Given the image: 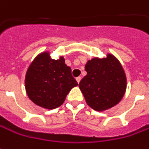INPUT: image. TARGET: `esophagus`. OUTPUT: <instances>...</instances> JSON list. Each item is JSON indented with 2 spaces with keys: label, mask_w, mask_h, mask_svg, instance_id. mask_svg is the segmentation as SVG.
<instances>
[{
  "label": "esophagus",
  "mask_w": 149,
  "mask_h": 149,
  "mask_svg": "<svg viewBox=\"0 0 149 149\" xmlns=\"http://www.w3.org/2000/svg\"><path fill=\"white\" fill-rule=\"evenodd\" d=\"M81 80V77H77L76 78V81L78 82V84H79V82Z\"/></svg>",
  "instance_id": "esophagus-1"
}]
</instances>
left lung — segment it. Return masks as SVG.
<instances>
[{
	"label": "left lung",
	"instance_id": "obj_1",
	"mask_svg": "<svg viewBox=\"0 0 149 149\" xmlns=\"http://www.w3.org/2000/svg\"><path fill=\"white\" fill-rule=\"evenodd\" d=\"M87 75L79 84L87 104L103 111L118 104L125 93L127 80L120 62L112 54L92 58L85 65Z\"/></svg>",
	"mask_w": 149,
	"mask_h": 149
}]
</instances>
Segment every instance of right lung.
Instances as JSON below:
<instances>
[{"mask_svg": "<svg viewBox=\"0 0 149 149\" xmlns=\"http://www.w3.org/2000/svg\"><path fill=\"white\" fill-rule=\"evenodd\" d=\"M24 84L29 99L48 110L61 106L70 91L78 85L62 56L54 60L47 51L38 54L31 62Z\"/></svg>", "mask_w": 149, "mask_h": 149, "instance_id": "right-lung-1", "label": "right lung"}]
</instances>
